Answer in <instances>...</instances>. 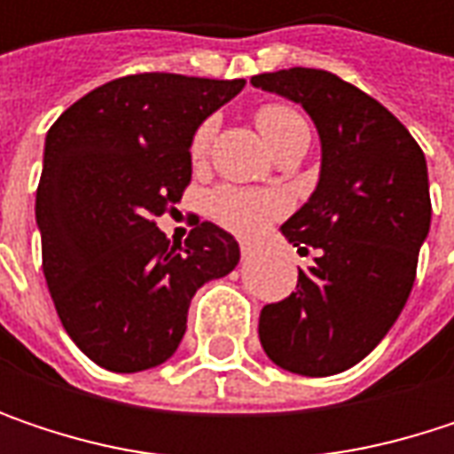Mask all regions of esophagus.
<instances>
[{
    "mask_svg": "<svg viewBox=\"0 0 454 454\" xmlns=\"http://www.w3.org/2000/svg\"><path fill=\"white\" fill-rule=\"evenodd\" d=\"M239 249H241V257H244V260H249V257H254L257 244H252V241H241V244H239Z\"/></svg>",
    "mask_w": 454,
    "mask_h": 454,
    "instance_id": "1",
    "label": "esophagus"
}]
</instances>
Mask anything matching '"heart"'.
<instances>
[{
	"label": "heart",
	"instance_id": "b5f03b06",
	"mask_svg": "<svg viewBox=\"0 0 454 454\" xmlns=\"http://www.w3.org/2000/svg\"><path fill=\"white\" fill-rule=\"evenodd\" d=\"M254 123H257V129L265 137V141L270 144V149H276L289 134H294L300 129H308L305 118L294 107L278 105V102L262 105L254 113ZM213 134H215V123L213 121H205L194 131V137L189 141V157H192L194 165H202L207 160ZM207 210H210L213 221L221 223L223 228H228L231 233L254 236V233H260L270 221H276L286 210V202L276 192L223 186V189H218V192L210 194Z\"/></svg>",
	"mask_w": 454,
	"mask_h": 454
}]
</instances>
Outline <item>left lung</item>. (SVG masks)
<instances>
[{"label": "left lung", "instance_id": "8db88e82", "mask_svg": "<svg viewBox=\"0 0 454 454\" xmlns=\"http://www.w3.org/2000/svg\"><path fill=\"white\" fill-rule=\"evenodd\" d=\"M313 118L320 178L281 226L297 252L317 249L297 292L265 305L260 344L284 371L333 376L357 365L395 325L431 226L426 157L373 97L316 67L252 75Z\"/></svg>", "mask_w": 454, "mask_h": 454}]
</instances>
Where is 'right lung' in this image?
I'll list each match as a JSON object with an SVG mask.
<instances>
[{"instance_id": "1", "label": "right lung", "mask_w": 454, "mask_h": 454, "mask_svg": "<svg viewBox=\"0 0 454 454\" xmlns=\"http://www.w3.org/2000/svg\"><path fill=\"white\" fill-rule=\"evenodd\" d=\"M244 78L176 73L115 78L49 129L36 189L44 278L67 336L97 365L137 373L165 363L186 333L197 289L239 262L236 239L197 221L170 244L154 218L192 181L189 141Z\"/></svg>"}]
</instances>
